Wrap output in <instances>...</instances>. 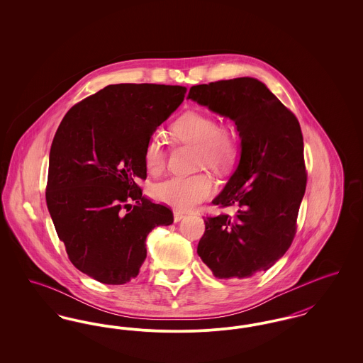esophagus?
Masks as SVG:
<instances>
[{"label":"esophagus","mask_w":363,"mask_h":363,"mask_svg":"<svg viewBox=\"0 0 363 363\" xmlns=\"http://www.w3.org/2000/svg\"><path fill=\"white\" fill-rule=\"evenodd\" d=\"M184 218H185V215H184L182 212H179V211H174V222H175V223L181 222Z\"/></svg>","instance_id":"esophagus-1"}]
</instances>
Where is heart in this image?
Segmentation results:
<instances>
[{
	"mask_svg": "<svg viewBox=\"0 0 363 363\" xmlns=\"http://www.w3.org/2000/svg\"><path fill=\"white\" fill-rule=\"evenodd\" d=\"M170 135L174 140L197 147V167L225 170L228 169L238 155V144L234 135L219 122L207 114L186 113L173 122ZM144 164L151 174L160 173L166 166V151L159 138H151L144 147ZM215 185L208 174L191 177H170L152 188L154 199L188 211L213 193Z\"/></svg>",
	"mask_w": 363,
	"mask_h": 363,
	"instance_id": "heart-1",
	"label": "heart"
}]
</instances>
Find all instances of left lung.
<instances>
[{
    "label": "left lung",
    "mask_w": 363,
    "mask_h": 363,
    "mask_svg": "<svg viewBox=\"0 0 363 363\" xmlns=\"http://www.w3.org/2000/svg\"><path fill=\"white\" fill-rule=\"evenodd\" d=\"M188 99L235 122L240 162L212 204L237 206L234 216L206 218L197 255L219 279L269 269L290 247L306 189L299 122L253 77L193 86Z\"/></svg>",
    "instance_id": "8db88e82"
}]
</instances>
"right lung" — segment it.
<instances>
[{
	"mask_svg": "<svg viewBox=\"0 0 363 363\" xmlns=\"http://www.w3.org/2000/svg\"><path fill=\"white\" fill-rule=\"evenodd\" d=\"M185 92L163 84L104 86L74 104L52 138L46 188L52 223L72 264L101 283L138 277L147 235L173 223L172 209L145 199L136 182L147 178V141Z\"/></svg>",
	"mask_w": 363,
	"mask_h": 363,
	"instance_id": "obj_1",
	"label": "right lung"
}]
</instances>
